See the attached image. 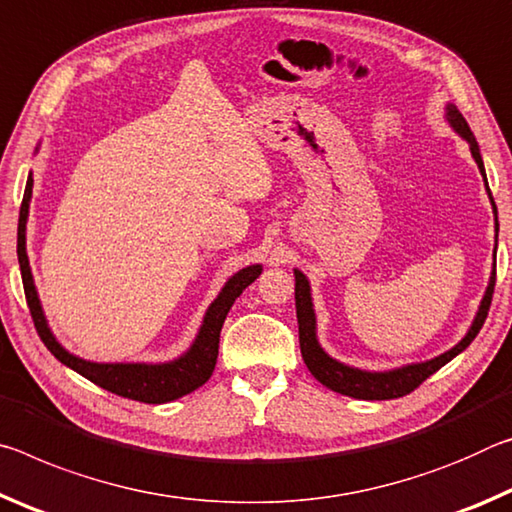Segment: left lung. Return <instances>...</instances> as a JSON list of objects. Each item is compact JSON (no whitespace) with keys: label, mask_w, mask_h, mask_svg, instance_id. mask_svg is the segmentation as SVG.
<instances>
[{"label":"left lung","mask_w":512,"mask_h":512,"mask_svg":"<svg viewBox=\"0 0 512 512\" xmlns=\"http://www.w3.org/2000/svg\"><path fill=\"white\" fill-rule=\"evenodd\" d=\"M445 117H447L449 127L467 142L469 152H472V158L476 161V165H479V172L485 181V190H488V197L492 204L494 231H497V236H499L497 206H494L492 192L488 188V179H485V167H483L479 142H476L467 120L460 115V111L454 104L445 106ZM497 236H494V263H492L488 288H485V292H483L479 311H476L472 324H469L467 333L463 335V340H460L458 345H454L451 349H447L445 354L435 356L431 360H422V363H408V365L392 367V370H383V372L360 370V367L340 363V360H335L333 356L326 354L320 345V340H317V317H315V308H313L311 283H308L304 272L292 270L295 272V306H297V322H299V347H301V356H304V363L308 370H311L315 379L322 385H326L329 390L340 392V395H345V397H354V399L383 401V399L404 397V395H408V392H413L417 385L429 379L431 374L438 372L442 365H447L451 358H456L460 351H465L469 347V342L479 335L485 317H488V311H490V301H492V292H494V276H497Z\"/></svg>","instance_id":"left-lung-1"}]
</instances>
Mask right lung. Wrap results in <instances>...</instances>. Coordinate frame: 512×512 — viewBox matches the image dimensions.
Masks as SVG:
<instances>
[{"label": "right lung", "instance_id": "obj_1", "mask_svg": "<svg viewBox=\"0 0 512 512\" xmlns=\"http://www.w3.org/2000/svg\"><path fill=\"white\" fill-rule=\"evenodd\" d=\"M40 145L36 147L38 154ZM33 192V174L29 172L27 188H24L22 206H20V220H18V261L24 283V295H27V304L36 324V331L45 347L61 360L63 365L70 367L81 376H86L99 388H104L113 395L127 397L133 401H142V404H167L183 395H190L199 385H204L215 370L217 363V347H220V331L226 320V313L231 311L233 301H236L242 290L251 286L263 272V265H247L240 272L231 276L224 283L220 295L213 299V304L206 308L204 320H201L199 331L192 340V345L183 351L181 356L174 360H165V363H95V360L79 358L67 351L56 335L49 329V322L40 304L36 283H33L29 254H27V220H29V204Z\"/></svg>", "mask_w": 512, "mask_h": 512}]
</instances>
